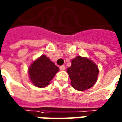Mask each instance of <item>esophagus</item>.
Returning <instances> with one entry per match:
<instances>
[{
  "label": "esophagus",
  "mask_w": 122,
  "mask_h": 122,
  "mask_svg": "<svg viewBox=\"0 0 122 122\" xmlns=\"http://www.w3.org/2000/svg\"><path fill=\"white\" fill-rule=\"evenodd\" d=\"M59 69H60L61 71H65V65H61V66H59Z\"/></svg>",
  "instance_id": "obj_1"
}]
</instances>
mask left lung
<instances>
[{"label":"left lung","mask_w":122,"mask_h":122,"mask_svg":"<svg viewBox=\"0 0 122 122\" xmlns=\"http://www.w3.org/2000/svg\"><path fill=\"white\" fill-rule=\"evenodd\" d=\"M71 66L66 69L71 85L78 91L90 89L96 83L99 69L93 61L87 57L77 56L71 61Z\"/></svg>","instance_id":"obj_1"}]
</instances>
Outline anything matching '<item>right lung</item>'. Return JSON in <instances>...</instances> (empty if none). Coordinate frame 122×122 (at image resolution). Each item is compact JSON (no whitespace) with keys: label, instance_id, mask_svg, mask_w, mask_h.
I'll list each match as a JSON object with an SVG mask.
<instances>
[{"label":"right lung","instance_id":"obj_1","mask_svg":"<svg viewBox=\"0 0 122 122\" xmlns=\"http://www.w3.org/2000/svg\"><path fill=\"white\" fill-rule=\"evenodd\" d=\"M59 68L45 55L33 61L29 68V78L38 87H44L49 85Z\"/></svg>","mask_w":122,"mask_h":122}]
</instances>
